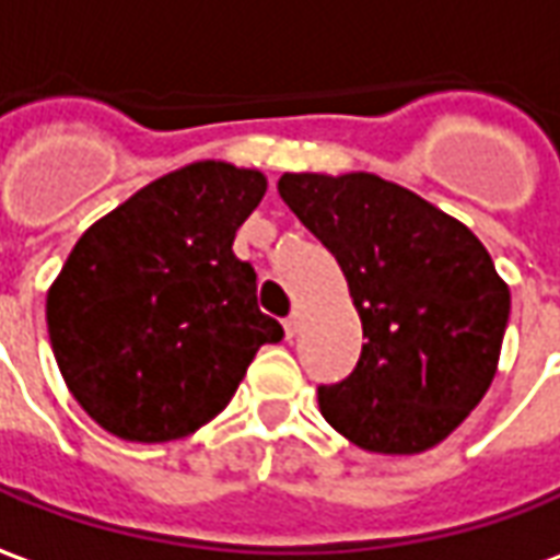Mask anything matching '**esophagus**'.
Instances as JSON below:
<instances>
[{
    "label": "esophagus",
    "instance_id": "obj_1",
    "mask_svg": "<svg viewBox=\"0 0 560 560\" xmlns=\"http://www.w3.org/2000/svg\"><path fill=\"white\" fill-rule=\"evenodd\" d=\"M283 329H287V338H295V331L302 329V314H299V311H292V314L283 319Z\"/></svg>",
    "mask_w": 560,
    "mask_h": 560
}]
</instances>
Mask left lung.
Returning a JSON list of instances; mask_svg holds the SVG:
<instances>
[{
	"instance_id": "left-lung-1",
	"label": "left lung",
	"mask_w": 560,
	"mask_h": 560,
	"mask_svg": "<svg viewBox=\"0 0 560 560\" xmlns=\"http://www.w3.org/2000/svg\"><path fill=\"white\" fill-rule=\"evenodd\" d=\"M280 198L341 265L362 319L357 369L319 384L353 445L418 454L454 433L497 375L509 287L472 231L372 173H283Z\"/></svg>"
}]
</instances>
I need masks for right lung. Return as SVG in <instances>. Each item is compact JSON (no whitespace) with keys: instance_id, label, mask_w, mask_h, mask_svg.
<instances>
[{"instance_id":"1","label":"right lung","mask_w":560,"mask_h":560,"mask_svg":"<svg viewBox=\"0 0 560 560\" xmlns=\"http://www.w3.org/2000/svg\"><path fill=\"white\" fill-rule=\"evenodd\" d=\"M265 176L198 161L140 188L72 246L48 292L69 393L127 442H170L213 420L283 326L258 311L231 243Z\"/></svg>"}]
</instances>
